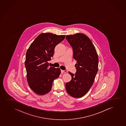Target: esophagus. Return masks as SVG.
Here are the masks:
<instances>
[{
    "label": "esophagus",
    "mask_w": 126,
    "mask_h": 126,
    "mask_svg": "<svg viewBox=\"0 0 126 126\" xmlns=\"http://www.w3.org/2000/svg\"><path fill=\"white\" fill-rule=\"evenodd\" d=\"M61 72L62 73H66L67 72V71L66 70H61Z\"/></svg>",
    "instance_id": "34e87169"
}]
</instances>
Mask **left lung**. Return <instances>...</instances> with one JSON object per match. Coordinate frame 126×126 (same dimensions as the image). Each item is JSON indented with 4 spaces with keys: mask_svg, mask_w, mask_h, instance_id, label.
Returning <instances> with one entry per match:
<instances>
[{
    "mask_svg": "<svg viewBox=\"0 0 126 126\" xmlns=\"http://www.w3.org/2000/svg\"><path fill=\"white\" fill-rule=\"evenodd\" d=\"M66 39L72 47L73 57L77 62L76 72H70L69 82L65 84V89L70 96L81 97L89 91L94 82L98 70L99 59L92 42L84 34L66 35Z\"/></svg>",
    "mask_w": 126,
    "mask_h": 126,
    "instance_id": "obj_1",
    "label": "left lung"
}]
</instances>
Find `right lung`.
Masks as SVG:
<instances>
[{
  "label": "right lung",
  "instance_id": "right-lung-1",
  "mask_svg": "<svg viewBox=\"0 0 126 126\" xmlns=\"http://www.w3.org/2000/svg\"><path fill=\"white\" fill-rule=\"evenodd\" d=\"M65 35L41 33L32 42L26 55L25 65L30 88L36 94L44 95L50 91L54 80L59 77L60 69L49 66L56 46Z\"/></svg>",
  "mask_w": 126,
  "mask_h": 126
}]
</instances>
